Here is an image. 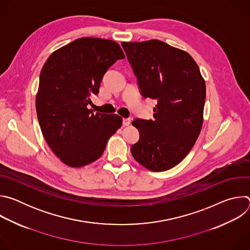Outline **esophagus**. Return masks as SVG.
Instances as JSON below:
<instances>
[{"label": "esophagus", "mask_w": 250, "mask_h": 250, "mask_svg": "<svg viewBox=\"0 0 250 250\" xmlns=\"http://www.w3.org/2000/svg\"><path fill=\"white\" fill-rule=\"evenodd\" d=\"M123 125H130V120L129 119H123Z\"/></svg>", "instance_id": "esophagus-1"}]
</instances>
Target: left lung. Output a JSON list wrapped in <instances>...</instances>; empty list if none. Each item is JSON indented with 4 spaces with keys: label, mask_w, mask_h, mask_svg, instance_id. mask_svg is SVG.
I'll list each match as a JSON object with an SVG mask.
<instances>
[{
    "label": "left lung",
    "mask_w": 250,
    "mask_h": 250,
    "mask_svg": "<svg viewBox=\"0 0 250 250\" xmlns=\"http://www.w3.org/2000/svg\"><path fill=\"white\" fill-rule=\"evenodd\" d=\"M144 98L156 100L153 120L135 119L139 140L133 158L150 171L179 164L191 151L204 121L206 84L199 66L184 50L158 40L122 42Z\"/></svg>",
    "instance_id": "1"
}]
</instances>
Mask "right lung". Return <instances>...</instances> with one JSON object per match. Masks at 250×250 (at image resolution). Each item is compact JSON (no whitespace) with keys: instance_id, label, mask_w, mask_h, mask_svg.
Returning a JSON list of instances; mask_svg holds the SVG:
<instances>
[{"instance_id":"right-lung-1","label":"right lung","mask_w":250,"mask_h":250,"mask_svg":"<svg viewBox=\"0 0 250 250\" xmlns=\"http://www.w3.org/2000/svg\"><path fill=\"white\" fill-rule=\"evenodd\" d=\"M123 58L116 42L82 38L55 50L44 63L37 114L48 146L64 164L83 167L96 161L122 126L120 116L94 114L87 105L106 70Z\"/></svg>"}]
</instances>
